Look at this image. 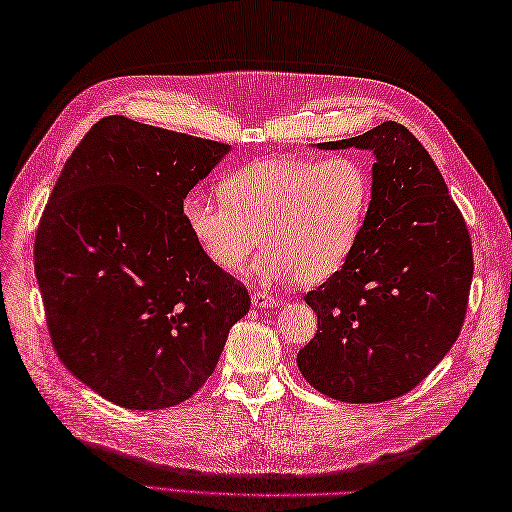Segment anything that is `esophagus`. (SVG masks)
Instances as JSON below:
<instances>
[{
  "label": "esophagus",
  "instance_id": "34e87169",
  "mask_svg": "<svg viewBox=\"0 0 512 512\" xmlns=\"http://www.w3.org/2000/svg\"><path fill=\"white\" fill-rule=\"evenodd\" d=\"M252 304L263 306V308H271V306H276L278 302H276V297H273L267 291H252Z\"/></svg>",
  "mask_w": 512,
  "mask_h": 512
}]
</instances>
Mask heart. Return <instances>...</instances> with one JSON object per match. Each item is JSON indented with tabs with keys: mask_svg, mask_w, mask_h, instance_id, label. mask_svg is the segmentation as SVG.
I'll use <instances>...</instances> for the list:
<instances>
[{
	"mask_svg": "<svg viewBox=\"0 0 512 512\" xmlns=\"http://www.w3.org/2000/svg\"><path fill=\"white\" fill-rule=\"evenodd\" d=\"M373 180L354 154L258 160L221 184V197L191 193L184 226L219 271L239 273L254 260L263 280L297 276L315 284L339 271L365 230Z\"/></svg>",
	"mask_w": 512,
	"mask_h": 512,
	"instance_id": "obj_1",
	"label": "heart"
}]
</instances>
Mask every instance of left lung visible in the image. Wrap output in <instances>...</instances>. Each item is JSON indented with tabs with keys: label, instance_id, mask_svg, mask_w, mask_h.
<instances>
[{
	"label": "left lung",
	"instance_id": "8db88e82",
	"mask_svg": "<svg viewBox=\"0 0 512 512\" xmlns=\"http://www.w3.org/2000/svg\"><path fill=\"white\" fill-rule=\"evenodd\" d=\"M371 149L373 199L347 263L306 293L317 332L297 367L319 393L350 404L395 400L450 352L465 323L471 236L413 132L384 121L321 149Z\"/></svg>",
	"mask_w": 512,
	"mask_h": 512
}]
</instances>
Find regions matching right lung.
<instances>
[{
    "instance_id": "obj_1",
    "label": "right lung",
    "mask_w": 512,
    "mask_h": 512,
    "mask_svg": "<svg viewBox=\"0 0 512 512\" xmlns=\"http://www.w3.org/2000/svg\"><path fill=\"white\" fill-rule=\"evenodd\" d=\"M228 149L112 115L84 134L49 195L34 239L49 336L73 376L123 408L189 400L252 304L182 217Z\"/></svg>"
}]
</instances>
